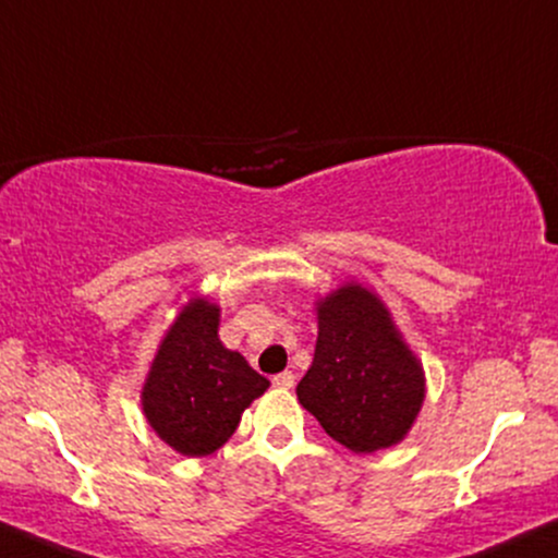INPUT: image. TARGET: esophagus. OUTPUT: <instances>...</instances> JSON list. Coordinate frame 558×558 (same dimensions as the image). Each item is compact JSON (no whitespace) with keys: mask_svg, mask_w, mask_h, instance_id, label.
I'll use <instances>...</instances> for the list:
<instances>
[{"mask_svg":"<svg viewBox=\"0 0 558 558\" xmlns=\"http://www.w3.org/2000/svg\"><path fill=\"white\" fill-rule=\"evenodd\" d=\"M293 383H296V375H293V373H280V375L272 377V386L275 388L288 390V388H293Z\"/></svg>","mask_w":558,"mask_h":558,"instance_id":"1","label":"esophagus"}]
</instances>
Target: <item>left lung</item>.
<instances>
[{
  "mask_svg": "<svg viewBox=\"0 0 558 558\" xmlns=\"http://www.w3.org/2000/svg\"><path fill=\"white\" fill-rule=\"evenodd\" d=\"M317 319L315 360L296 386L301 407L356 453L399 444L425 399V375L386 306L367 288L343 286L319 301Z\"/></svg>",
  "mask_w": 558,
  "mask_h": 558,
  "instance_id": "8db88e82",
  "label": "left lung"
}]
</instances>
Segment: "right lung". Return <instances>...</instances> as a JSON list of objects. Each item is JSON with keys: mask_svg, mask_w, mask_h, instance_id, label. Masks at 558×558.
I'll list each match as a JSON object with an SVG mask.
<instances>
[{"mask_svg": "<svg viewBox=\"0 0 558 558\" xmlns=\"http://www.w3.org/2000/svg\"><path fill=\"white\" fill-rule=\"evenodd\" d=\"M220 310L196 299L181 312L155 362L141 399L159 438L185 457H207L241 422V412L270 380L217 338Z\"/></svg>", "mask_w": 558, "mask_h": 558, "instance_id": "obj_1", "label": "right lung"}]
</instances>
